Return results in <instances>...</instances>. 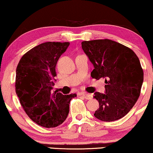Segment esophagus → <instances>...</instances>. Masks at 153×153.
Segmentation results:
<instances>
[{
  "label": "esophagus",
  "mask_w": 153,
  "mask_h": 153,
  "mask_svg": "<svg viewBox=\"0 0 153 153\" xmlns=\"http://www.w3.org/2000/svg\"><path fill=\"white\" fill-rule=\"evenodd\" d=\"M80 95L83 97L84 99H88V100H89V99H92V96L91 95L88 94H86L85 92H81L80 93Z\"/></svg>",
  "instance_id": "obj_1"
}]
</instances>
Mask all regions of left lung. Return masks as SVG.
I'll list each match as a JSON object with an SVG mask.
<instances>
[{
	"instance_id": "obj_1",
	"label": "left lung",
	"mask_w": 153,
	"mask_h": 153,
	"mask_svg": "<svg viewBox=\"0 0 153 153\" xmlns=\"http://www.w3.org/2000/svg\"><path fill=\"white\" fill-rule=\"evenodd\" d=\"M82 49L94 65L93 79H105V94L96 92L99 103L94 117L114 121L127 114L140 95L143 72L140 61L129 48L109 39L81 43Z\"/></svg>"
}]
</instances>
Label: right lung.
I'll return each instance as SVG.
<instances>
[{
	"label": "right lung",
	"mask_w": 153,
	"mask_h": 153,
	"mask_svg": "<svg viewBox=\"0 0 153 153\" xmlns=\"http://www.w3.org/2000/svg\"><path fill=\"white\" fill-rule=\"evenodd\" d=\"M69 42H46L22 56L16 71V92L28 117L45 128H54L67 118L70 103L76 94L52 92L56 65Z\"/></svg>",
	"instance_id": "obj_1"
}]
</instances>
